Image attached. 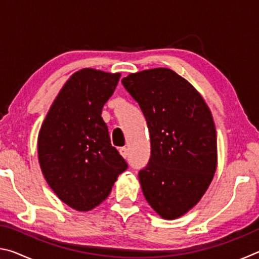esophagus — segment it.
Returning a JSON list of instances; mask_svg holds the SVG:
<instances>
[{"label": "esophagus", "mask_w": 259, "mask_h": 259, "mask_svg": "<svg viewBox=\"0 0 259 259\" xmlns=\"http://www.w3.org/2000/svg\"><path fill=\"white\" fill-rule=\"evenodd\" d=\"M119 152H120V154L124 157V159L126 156H128V148H126V147H120Z\"/></svg>", "instance_id": "esophagus-1"}]
</instances>
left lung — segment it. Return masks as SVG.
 <instances>
[{"mask_svg": "<svg viewBox=\"0 0 259 259\" xmlns=\"http://www.w3.org/2000/svg\"><path fill=\"white\" fill-rule=\"evenodd\" d=\"M122 84L150 131L151 157L138 172L145 199L161 217H181L199 202L216 171L211 112L191 83L169 68L130 74Z\"/></svg>", "mask_w": 259, "mask_h": 259, "instance_id": "1", "label": "left lung"}]
</instances>
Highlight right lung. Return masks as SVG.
Returning a JSON list of instances; mask_svg holds the SVG:
<instances>
[{
  "label": "right lung",
  "mask_w": 259,
  "mask_h": 259,
  "mask_svg": "<svg viewBox=\"0 0 259 259\" xmlns=\"http://www.w3.org/2000/svg\"><path fill=\"white\" fill-rule=\"evenodd\" d=\"M121 74L93 68L69 77L48 112L38 135V161L57 196L78 211L106 200L117 176L128 168L112 146L102 117Z\"/></svg>",
  "instance_id": "right-lung-1"
}]
</instances>
